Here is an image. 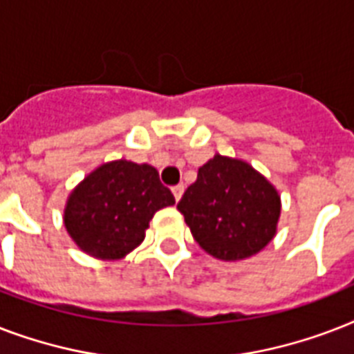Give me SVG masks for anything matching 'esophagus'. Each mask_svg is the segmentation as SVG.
<instances>
[{
	"label": "esophagus",
	"instance_id": "1",
	"mask_svg": "<svg viewBox=\"0 0 354 354\" xmlns=\"http://www.w3.org/2000/svg\"><path fill=\"white\" fill-rule=\"evenodd\" d=\"M183 183H178V185H174V187H172V194H174V198H176V202L180 198H182V194H183Z\"/></svg>",
	"mask_w": 354,
	"mask_h": 354
}]
</instances>
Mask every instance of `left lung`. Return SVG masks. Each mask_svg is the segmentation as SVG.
<instances>
[{"instance_id": "left-lung-1", "label": "left lung", "mask_w": 354, "mask_h": 354, "mask_svg": "<svg viewBox=\"0 0 354 354\" xmlns=\"http://www.w3.org/2000/svg\"><path fill=\"white\" fill-rule=\"evenodd\" d=\"M178 211L202 250L222 261H242L274 239L281 198L250 163L216 154L200 167Z\"/></svg>"}]
</instances>
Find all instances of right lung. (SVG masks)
<instances>
[{
    "instance_id": "add662e5",
    "label": "right lung",
    "mask_w": 354,
    "mask_h": 354,
    "mask_svg": "<svg viewBox=\"0 0 354 354\" xmlns=\"http://www.w3.org/2000/svg\"><path fill=\"white\" fill-rule=\"evenodd\" d=\"M172 204L174 196L154 167L110 161L69 194L64 226L82 252L113 261L138 248L156 211Z\"/></svg>"
}]
</instances>
